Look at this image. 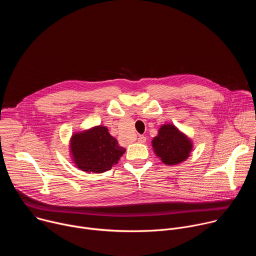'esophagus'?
<instances>
[{
	"label": "esophagus",
	"mask_w": 256,
	"mask_h": 256,
	"mask_svg": "<svg viewBox=\"0 0 256 256\" xmlns=\"http://www.w3.org/2000/svg\"><path fill=\"white\" fill-rule=\"evenodd\" d=\"M138 142H140V144H144L146 140H147V138H146L144 136H140L138 138Z\"/></svg>",
	"instance_id": "esophagus-1"
}]
</instances>
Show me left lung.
<instances>
[{"mask_svg": "<svg viewBox=\"0 0 256 256\" xmlns=\"http://www.w3.org/2000/svg\"><path fill=\"white\" fill-rule=\"evenodd\" d=\"M155 154L167 165L186 161L192 149V140L173 124H164L152 140Z\"/></svg>", "mask_w": 256, "mask_h": 256, "instance_id": "1", "label": "left lung"}]
</instances>
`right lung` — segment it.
Listing matches in <instances>:
<instances>
[{"mask_svg": "<svg viewBox=\"0 0 256 256\" xmlns=\"http://www.w3.org/2000/svg\"><path fill=\"white\" fill-rule=\"evenodd\" d=\"M70 153L76 166L83 171L102 173L112 169L126 152L116 138L103 126L77 132L70 138Z\"/></svg>", "mask_w": 256, "mask_h": 256, "instance_id": "1", "label": "right lung"}]
</instances>
